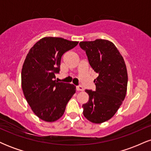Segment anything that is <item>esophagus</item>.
I'll return each mask as SVG.
<instances>
[{
    "mask_svg": "<svg viewBox=\"0 0 151 151\" xmlns=\"http://www.w3.org/2000/svg\"><path fill=\"white\" fill-rule=\"evenodd\" d=\"M77 91H83V90H84V88H83V86L81 85L77 86Z\"/></svg>",
    "mask_w": 151,
    "mask_h": 151,
    "instance_id": "esophagus-1",
    "label": "esophagus"
}]
</instances>
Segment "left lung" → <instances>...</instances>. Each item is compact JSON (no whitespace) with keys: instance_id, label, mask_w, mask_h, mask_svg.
Masks as SVG:
<instances>
[{"instance_id":"1","label":"left lung","mask_w":151,"mask_h":151,"mask_svg":"<svg viewBox=\"0 0 151 151\" xmlns=\"http://www.w3.org/2000/svg\"><path fill=\"white\" fill-rule=\"evenodd\" d=\"M91 68L98 74L96 89H86L89 99L82 105L83 114L94 124L108 121L125 99L128 74L124 58L111 42L97 39L79 42Z\"/></svg>"}]
</instances>
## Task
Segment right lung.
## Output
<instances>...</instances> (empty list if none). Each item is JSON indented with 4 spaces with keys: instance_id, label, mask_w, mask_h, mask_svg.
I'll return each mask as SVG.
<instances>
[{
    "instance_id": "right-lung-1",
    "label": "right lung",
    "mask_w": 151,
    "mask_h": 151,
    "mask_svg": "<svg viewBox=\"0 0 151 151\" xmlns=\"http://www.w3.org/2000/svg\"><path fill=\"white\" fill-rule=\"evenodd\" d=\"M77 44L61 37H44L26 57L21 72L22 89L32 111L43 121L53 122L62 117L76 92L73 84L55 79L60 71L63 54Z\"/></svg>"
}]
</instances>
